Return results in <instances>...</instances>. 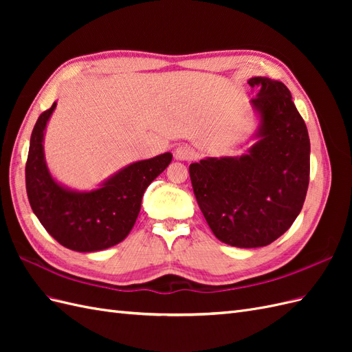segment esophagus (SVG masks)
<instances>
[{"label":"esophagus","instance_id":"1","mask_svg":"<svg viewBox=\"0 0 352 352\" xmlns=\"http://www.w3.org/2000/svg\"><path fill=\"white\" fill-rule=\"evenodd\" d=\"M175 158L179 162H189L194 158V150L188 145H179L175 150Z\"/></svg>","mask_w":352,"mask_h":352}]
</instances>
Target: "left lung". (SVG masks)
<instances>
[{
  "label": "left lung",
  "mask_w": 352,
  "mask_h": 352,
  "mask_svg": "<svg viewBox=\"0 0 352 352\" xmlns=\"http://www.w3.org/2000/svg\"><path fill=\"white\" fill-rule=\"evenodd\" d=\"M258 126L247 153L189 166L198 206L214 236L232 247H265L301 212L310 180V138L279 80L251 78Z\"/></svg>",
  "instance_id": "obj_1"
}]
</instances>
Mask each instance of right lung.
<instances>
[{
	"mask_svg": "<svg viewBox=\"0 0 352 352\" xmlns=\"http://www.w3.org/2000/svg\"><path fill=\"white\" fill-rule=\"evenodd\" d=\"M57 102L42 113L32 131L26 162L30 207L50 235L78 252L107 250L132 230L145 189L172 163V153L120 168L91 190L72 189L51 175L44 153L47 124Z\"/></svg>",
	"mask_w": 352,
	"mask_h": 352,
	"instance_id": "1",
	"label": "right lung"
}]
</instances>
